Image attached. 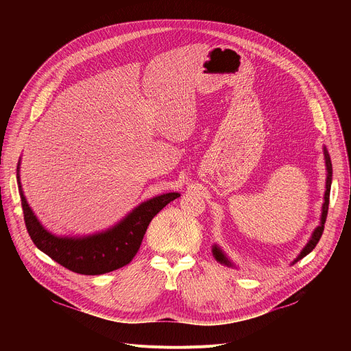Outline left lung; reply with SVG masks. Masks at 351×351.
Segmentation results:
<instances>
[{
  "label": "left lung",
  "instance_id": "1",
  "mask_svg": "<svg viewBox=\"0 0 351 351\" xmlns=\"http://www.w3.org/2000/svg\"><path fill=\"white\" fill-rule=\"evenodd\" d=\"M324 149V160H326V169H327V179H326V192H324V204L322 206V217H320V225L315 229V232H313L310 241L307 242V245L303 247V250L300 252V254L294 259L293 263H296L299 261H302L304 256H307L313 249L316 247V245L319 243L320 237L323 234V230H324V223H326V217H327V210H328V199H330V188H331V176H333V169H331V160H330V155L326 149V146L323 147ZM212 253H213V257L222 265H226V266H233V263L228 259L226 254L222 252V249H220L219 246H213L212 247Z\"/></svg>",
  "mask_w": 351,
  "mask_h": 351
}]
</instances>
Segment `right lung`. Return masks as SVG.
Instances as JSON below:
<instances>
[{
	"label": "right lung",
	"instance_id": "right-lung-1",
	"mask_svg": "<svg viewBox=\"0 0 351 351\" xmlns=\"http://www.w3.org/2000/svg\"><path fill=\"white\" fill-rule=\"evenodd\" d=\"M16 180L20 188L21 206L27 230L34 245L48 254L52 261L80 274H104L131 263L138 253L145 232L151 220L166 205L180 195L163 193L142 202L121 222L101 233L82 237L55 236L48 232L29 208L20 180V162L16 166Z\"/></svg>",
	"mask_w": 351,
	"mask_h": 351
}]
</instances>
